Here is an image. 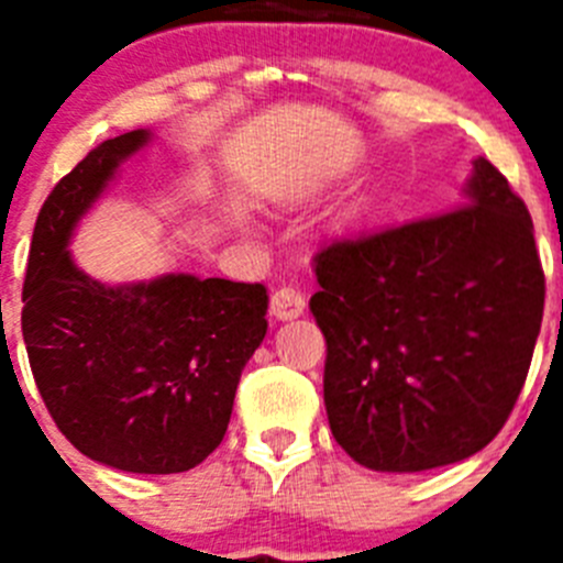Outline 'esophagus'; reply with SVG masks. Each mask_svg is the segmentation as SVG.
I'll return each instance as SVG.
<instances>
[{
  "instance_id": "1",
  "label": "esophagus",
  "mask_w": 563,
  "mask_h": 563,
  "mask_svg": "<svg viewBox=\"0 0 563 563\" xmlns=\"http://www.w3.org/2000/svg\"><path fill=\"white\" fill-rule=\"evenodd\" d=\"M271 312L278 318V321H290V318H298L305 312V292L298 290L296 285L278 287L271 298Z\"/></svg>"
}]
</instances>
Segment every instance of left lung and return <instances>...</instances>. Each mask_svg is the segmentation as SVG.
<instances>
[{
    "instance_id": "obj_1",
    "label": "left lung",
    "mask_w": 563,
    "mask_h": 563,
    "mask_svg": "<svg viewBox=\"0 0 563 563\" xmlns=\"http://www.w3.org/2000/svg\"><path fill=\"white\" fill-rule=\"evenodd\" d=\"M310 298L335 442L372 471L467 460L514 411L544 316L525 200L474 161L465 206L335 239Z\"/></svg>"
}]
</instances>
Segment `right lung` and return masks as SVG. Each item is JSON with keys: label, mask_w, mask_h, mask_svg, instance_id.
<instances>
[{"label": "right lung", "mask_w": 563, "mask_h": 563, "mask_svg": "<svg viewBox=\"0 0 563 563\" xmlns=\"http://www.w3.org/2000/svg\"><path fill=\"white\" fill-rule=\"evenodd\" d=\"M146 129L103 141L38 211L22 335L49 417L84 456L129 474H180L222 442L245 363L267 332L265 285L161 276L103 285L67 251L73 228Z\"/></svg>", "instance_id": "right-lung-1"}]
</instances>
